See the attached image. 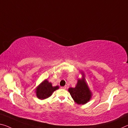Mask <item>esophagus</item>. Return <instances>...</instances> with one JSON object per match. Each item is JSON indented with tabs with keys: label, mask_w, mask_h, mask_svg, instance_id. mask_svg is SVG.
<instances>
[{
	"label": "esophagus",
	"mask_w": 128,
	"mask_h": 128,
	"mask_svg": "<svg viewBox=\"0 0 128 128\" xmlns=\"http://www.w3.org/2000/svg\"><path fill=\"white\" fill-rule=\"evenodd\" d=\"M62 89H63V90H66V86H62Z\"/></svg>",
	"instance_id": "1"
}]
</instances>
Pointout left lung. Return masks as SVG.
Listing matches in <instances>:
<instances>
[{"label":"left lung","instance_id":"left-lung-1","mask_svg":"<svg viewBox=\"0 0 128 128\" xmlns=\"http://www.w3.org/2000/svg\"><path fill=\"white\" fill-rule=\"evenodd\" d=\"M68 91L72 98L78 104H86L91 97V93L84 79H78L76 87L69 88Z\"/></svg>","mask_w":128,"mask_h":128}]
</instances>
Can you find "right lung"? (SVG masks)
I'll use <instances>...</instances> for the list:
<instances>
[{"mask_svg": "<svg viewBox=\"0 0 128 128\" xmlns=\"http://www.w3.org/2000/svg\"><path fill=\"white\" fill-rule=\"evenodd\" d=\"M58 89V86H52L47 80H44L36 88V96L40 99H46L51 96L54 90Z\"/></svg>", "mask_w": 128, "mask_h": 128, "instance_id": "add662e5", "label": "right lung"}]
</instances>
